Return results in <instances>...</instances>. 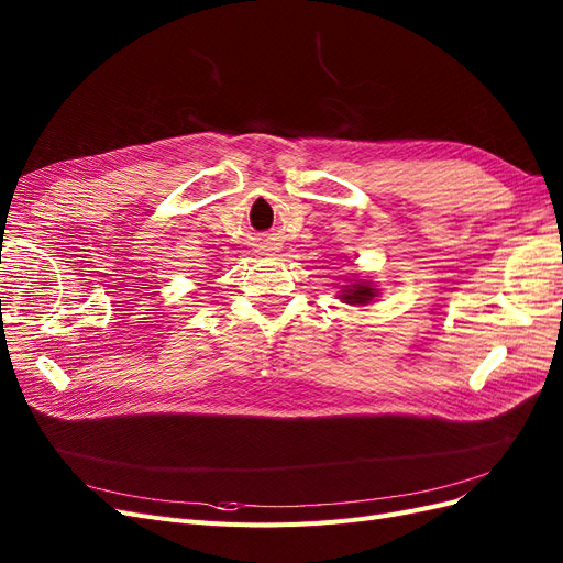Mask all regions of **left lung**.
<instances>
[{
	"label": "left lung",
	"instance_id": "obj_1",
	"mask_svg": "<svg viewBox=\"0 0 563 563\" xmlns=\"http://www.w3.org/2000/svg\"><path fill=\"white\" fill-rule=\"evenodd\" d=\"M340 294H343L340 298L350 305H366L371 298H376V288H371V284H354Z\"/></svg>",
	"mask_w": 563,
	"mask_h": 563
}]
</instances>
